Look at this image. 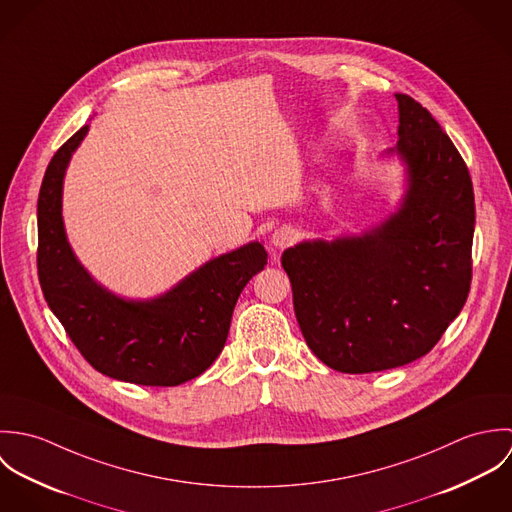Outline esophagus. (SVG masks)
Masks as SVG:
<instances>
[{
  "label": "esophagus",
  "mask_w": 512,
  "mask_h": 512,
  "mask_svg": "<svg viewBox=\"0 0 512 512\" xmlns=\"http://www.w3.org/2000/svg\"><path fill=\"white\" fill-rule=\"evenodd\" d=\"M295 238H297V230L295 228H292V226H280L272 234V244L282 250V248L290 246Z\"/></svg>",
  "instance_id": "1"
}]
</instances>
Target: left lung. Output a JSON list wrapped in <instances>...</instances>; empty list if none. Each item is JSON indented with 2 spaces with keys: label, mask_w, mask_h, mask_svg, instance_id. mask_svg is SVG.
<instances>
[{
  "label": "left lung",
  "mask_w": 512,
  "mask_h": 512,
  "mask_svg": "<svg viewBox=\"0 0 512 512\" xmlns=\"http://www.w3.org/2000/svg\"><path fill=\"white\" fill-rule=\"evenodd\" d=\"M394 96L398 142L384 157L404 165L396 211L361 234L303 240L282 254L307 347L349 374L428 355L471 284L475 197L467 165L422 104Z\"/></svg>",
  "instance_id": "obj_1"
}]
</instances>
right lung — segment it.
Masks as SVG:
<instances>
[{"mask_svg": "<svg viewBox=\"0 0 512 512\" xmlns=\"http://www.w3.org/2000/svg\"><path fill=\"white\" fill-rule=\"evenodd\" d=\"M84 124L43 177L37 203V268L43 295L76 349L98 372L144 386H177L217 361L244 286L268 264L254 240L220 254L171 290L130 299L98 284L80 264L63 220L65 173L88 134Z\"/></svg>", "mask_w": 512, "mask_h": 512, "instance_id": "add662e5", "label": "right lung"}]
</instances>
